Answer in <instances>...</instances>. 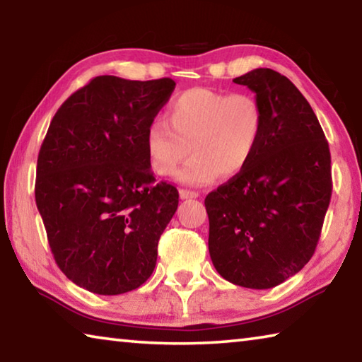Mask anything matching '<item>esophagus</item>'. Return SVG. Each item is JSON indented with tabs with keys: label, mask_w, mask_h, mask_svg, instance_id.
I'll return each instance as SVG.
<instances>
[{
	"label": "esophagus",
	"mask_w": 362,
	"mask_h": 362,
	"mask_svg": "<svg viewBox=\"0 0 362 362\" xmlns=\"http://www.w3.org/2000/svg\"><path fill=\"white\" fill-rule=\"evenodd\" d=\"M179 194H180L182 199H193V198H198V193L192 192V189H187V188H182L180 192H179Z\"/></svg>",
	"instance_id": "34e87169"
}]
</instances>
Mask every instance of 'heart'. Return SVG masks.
I'll use <instances>...</instances> for the list:
<instances>
[{"instance_id": "1", "label": "heart", "mask_w": 362, "mask_h": 362, "mask_svg": "<svg viewBox=\"0 0 362 362\" xmlns=\"http://www.w3.org/2000/svg\"><path fill=\"white\" fill-rule=\"evenodd\" d=\"M168 120L146 126L145 148L151 169L173 177L192 150L180 179L207 183L246 169L263 132V108L254 95L192 88L175 97Z\"/></svg>"}]
</instances>
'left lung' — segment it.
<instances>
[{"label":"left lung","instance_id":"obj_1","mask_svg":"<svg viewBox=\"0 0 362 362\" xmlns=\"http://www.w3.org/2000/svg\"><path fill=\"white\" fill-rule=\"evenodd\" d=\"M233 81L255 93L263 132L246 169L206 196L209 254L230 283L269 289L315 254L332 194L330 151L291 79L255 69Z\"/></svg>","mask_w":362,"mask_h":362}]
</instances>
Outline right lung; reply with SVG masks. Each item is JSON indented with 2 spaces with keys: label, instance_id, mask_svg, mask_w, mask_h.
<instances>
[{
  "label": "right lung",
  "instance_id": "add662e5",
  "mask_svg": "<svg viewBox=\"0 0 362 362\" xmlns=\"http://www.w3.org/2000/svg\"><path fill=\"white\" fill-rule=\"evenodd\" d=\"M174 88L170 78L97 76L51 121L35 199L56 263L86 291L118 296L137 289L155 269L179 192L156 183L145 132Z\"/></svg>",
  "mask_w": 362,
  "mask_h": 362
}]
</instances>
